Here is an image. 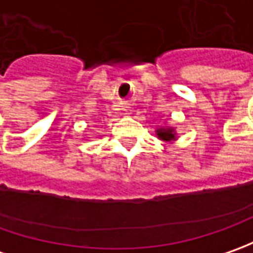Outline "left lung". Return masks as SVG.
Here are the masks:
<instances>
[{
  "label": "left lung",
  "instance_id": "8db88e82",
  "mask_svg": "<svg viewBox=\"0 0 253 253\" xmlns=\"http://www.w3.org/2000/svg\"><path fill=\"white\" fill-rule=\"evenodd\" d=\"M158 136L163 139V141H173V139H176V136H174V132L173 129H165V128H161V129H158Z\"/></svg>",
  "mask_w": 253,
  "mask_h": 253
}]
</instances>
